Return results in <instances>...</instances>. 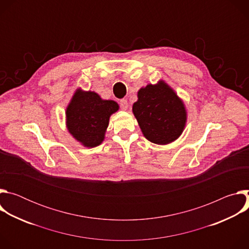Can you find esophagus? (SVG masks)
<instances>
[{
    "mask_svg": "<svg viewBox=\"0 0 249 249\" xmlns=\"http://www.w3.org/2000/svg\"><path fill=\"white\" fill-rule=\"evenodd\" d=\"M119 103H120V107L123 109V110H126L127 108H128V102H127V100L126 99H120V101H119Z\"/></svg>",
    "mask_w": 249,
    "mask_h": 249,
    "instance_id": "obj_1",
    "label": "esophagus"
}]
</instances>
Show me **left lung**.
Here are the masks:
<instances>
[{"mask_svg":"<svg viewBox=\"0 0 249 249\" xmlns=\"http://www.w3.org/2000/svg\"><path fill=\"white\" fill-rule=\"evenodd\" d=\"M133 113L145 138L158 145L175 141L187 120L183 101L163 81L140 89Z\"/></svg>","mask_w":249,"mask_h":249,"instance_id":"left-lung-1","label":"left lung"}]
</instances>
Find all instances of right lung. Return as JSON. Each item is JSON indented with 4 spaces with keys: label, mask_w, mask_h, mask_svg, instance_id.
I'll use <instances>...</instances> for the list:
<instances>
[{
    "label": "right lung",
    "mask_w": 249,
    "mask_h": 249,
    "mask_svg": "<svg viewBox=\"0 0 249 249\" xmlns=\"http://www.w3.org/2000/svg\"><path fill=\"white\" fill-rule=\"evenodd\" d=\"M119 109L114 100H104L94 91L78 89L66 109L68 131L87 148L100 145L111 114Z\"/></svg>",
    "instance_id": "add662e5"
}]
</instances>
